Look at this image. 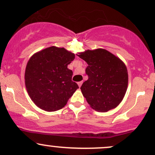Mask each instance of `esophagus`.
Segmentation results:
<instances>
[{
  "instance_id": "obj_1",
  "label": "esophagus",
  "mask_w": 155,
  "mask_h": 155,
  "mask_svg": "<svg viewBox=\"0 0 155 155\" xmlns=\"http://www.w3.org/2000/svg\"><path fill=\"white\" fill-rule=\"evenodd\" d=\"M82 83H83V81H79V82H78V85H79V87H81V84H82Z\"/></svg>"
}]
</instances>
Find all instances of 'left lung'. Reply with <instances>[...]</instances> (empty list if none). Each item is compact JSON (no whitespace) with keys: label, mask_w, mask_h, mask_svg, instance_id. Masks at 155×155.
<instances>
[{"label":"left lung","mask_w":155,"mask_h":155,"mask_svg":"<svg viewBox=\"0 0 155 155\" xmlns=\"http://www.w3.org/2000/svg\"><path fill=\"white\" fill-rule=\"evenodd\" d=\"M87 63L88 79L82 84L84 97L95 111L106 112L122 102L128 84L127 67L122 60L104 49L77 54Z\"/></svg>","instance_id":"8db88e82"}]
</instances>
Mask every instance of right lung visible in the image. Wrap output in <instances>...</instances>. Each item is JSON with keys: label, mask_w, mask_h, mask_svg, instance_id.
<instances>
[{"label": "right lung", "mask_w": 155, "mask_h": 155, "mask_svg": "<svg viewBox=\"0 0 155 155\" xmlns=\"http://www.w3.org/2000/svg\"><path fill=\"white\" fill-rule=\"evenodd\" d=\"M75 54L65 48L50 47L35 53L27 63L25 83L33 102L46 111L61 109L79 88L68 65Z\"/></svg>", "instance_id": "right-lung-1"}]
</instances>
